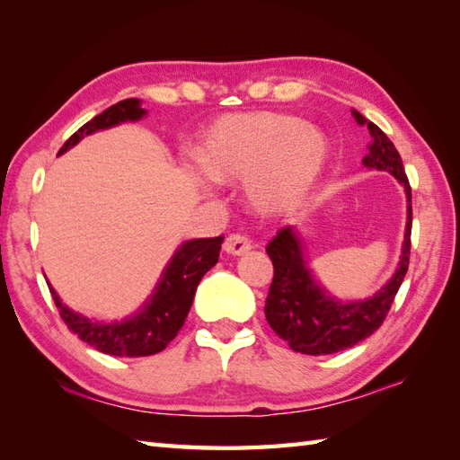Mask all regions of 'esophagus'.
Returning <instances> with one entry per match:
<instances>
[{"label": "esophagus", "instance_id": "esophagus-1", "mask_svg": "<svg viewBox=\"0 0 460 460\" xmlns=\"http://www.w3.org/2000/svg\"><path fill=\"white\" fill-rule=\"evenodd\" d=\"M251 241L247 235H243V233H231V235L225 239L223 243V249L229 252V255H245L247 251H251Z\"/></svg>", "mask_w": 460, "mask_h": 460}]
</instances>
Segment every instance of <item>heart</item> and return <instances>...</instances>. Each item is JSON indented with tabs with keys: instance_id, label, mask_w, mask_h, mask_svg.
Returning <instances> with one entry per match:
<instances>
[{
	"instance_id": "1",
	"label": "heart",
	"mask_w": 460,
	"mask_h": 460,
	"mask_svg": "<svg viewBox=\"0 0 460 460\" xmlns=\"http://www.w3.org/2000/svg\"><path fill=\"white\" fill-rule=\"evenodd\" d=\"M208 178L221 183L245 180L255 209H288L324 172L330 158L326 134L298 116L282 112L227 114L205 132L195 150ZM205 190L208 181L191 173Z\"/></svg>"
}]
</instances>
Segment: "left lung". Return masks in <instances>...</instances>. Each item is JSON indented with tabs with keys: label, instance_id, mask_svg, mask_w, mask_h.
Masks as SVG:
<instances>
[{
	"label": "left lung",
	"instance_id": "8db88e82",
	"mask_svg": "<svg viewBox=\"0 0 460 460\" xmlns=\"http://www.w3.org/2000/svg\"><path fill=\"white\" fill-rule=\"evenodd\" d=\"M351 114L359 126H367L371 136L369 152L361 160L366 168L389 172L405 188L409 205L403 251L394 277L374 296L358 302H340L334 296H328L326 290L320 288L312 277L295 227L288 225L277 233V237L267 245L275 277L265 302V314L270 328L292 349L308 356L336 354L374 334L384 324L394 305L411 255V185L405 175L402 155L374 122L366 120L356 111H351Z\"/></svg>",
	"mask_w": 460,
	"mask_h": 460
}]
</instances>
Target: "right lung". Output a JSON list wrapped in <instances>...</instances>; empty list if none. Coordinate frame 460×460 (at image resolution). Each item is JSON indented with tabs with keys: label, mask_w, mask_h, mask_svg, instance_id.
Returning <instances> with one entry per match:
<instances>
[{
	"label": "right lung",
	"mask_w": 460,
	"mask_h": 460,
	"mask_svg": "<svg viewBox=\"0 0 460 460\" xmlns=\"http://www.w3.org/2000/svg\"><path fill=\"white\" fill-rule=\"evenodd\" d=\"M146 111L142 109V102L138 99L116 102L111 109L96 114L91 122L81 126L63 144L58 154H65L68 148H73L84 136L96 130L112 128V126L128 120H140ZM221 243L223 235L185 241L175 251L168 267H165L154 295L146 300V305L132 318H126L122 322L89 320L83 314H76L71 308H66L51 287H49V290H51L58 314H61L68 330L89 346L102 351V354L120 358L154 356L178 336L191 308L195 288H198L205 272L215 267V262L219 261Z\"/></svg>",
	"instance_id": "obj_1"
}]
</instances>
